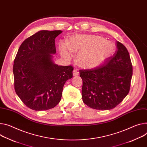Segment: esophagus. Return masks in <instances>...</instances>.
Segmentation results:
<instances>
[{"label": "esophagus", "instance_id": "esophagus-1", "mask_svg": "<svg viewBox=\"0 0 147 147\" xmlns=\"http://www.w3.org/2000/svg\"><path fill=\"white\" fill-rule=\"evenodd\" d=\"M73 76H77L78 75V72L76 69H74L73 71Z\"/></svg>", "mask_w": 147, "mask_h": 147}]
</instances>
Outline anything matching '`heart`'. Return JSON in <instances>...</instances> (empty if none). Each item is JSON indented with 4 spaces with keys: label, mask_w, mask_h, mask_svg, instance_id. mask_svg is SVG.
Masks as SVG:
<instances>
[{
    "label": "heart",
    "mask_w": 147,
    "mask_h": 147,
    "mask_svg": "<svg viewBox=\"0 0 147 147\" xmlns=\"http://www.w3.org/2000/svg\"><path fill=\"white\" fill-rule=\"evenodd\" d=\"M113 50V45L109 41L100 36L90 34H77L71 37L68 43L62 41L59 45L60 55L65 59L72 57L71 51H78L76 61L84 68L100 65Z\"/></svg>",
    "instance_id": "heart-1"
}]
</instances>
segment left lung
I'll return each mask as SVG.
<instances>
[{"label": "left lung", "instance_id": "8db88e82", "mask_svg": "<svg viewBox=\"0 0 147 147\" xmlns=\"http://www.w3.org/2000/svg\"><path fill=\"white\" fill-rule=\"evenodd\" d=\"M117 50L100 67L80 71L83 80L82 98L85 104L96 110L114 109L128 94L132 65L129 53L117 42Z\"/></svg>", "mask_w": 147, "mask_h": 147}]
</instances>
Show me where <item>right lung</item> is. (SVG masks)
Here are the masks:
<instances>
[{
    "label": "right lung",
    "mask_w": 147,
    "mask_h": 147,
    "mask_svg": "<svg viewBox=\"0 0 147 147\" xmlns=\"http://www.w3.org/2000/svg\"><path fill=\"white\" fill-rule=\"evenodd\" d=\"M61 30H40L20 45L13 65L15 89L22 102L32 110L54 108L61 100L65 83L73 77L71 65H58L56 37Z\"/></svg>",
    "instance_id": "right-lung-1"
}]
</instances>
